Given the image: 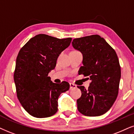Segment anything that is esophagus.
<instances>
[{"label":"esophagus","mask_w":134,"mask_h":134,"mask_svg":"<svg viewBox=\"0 0 134 134\" xmlns=\"http://www.w3.org/2000/svg\"><path fill=\"white\" fill-rule=\"evenodd\" d=\"M77 88V85H76L70 83V90H72L74 88Z\"/></svg>","instance_id":"34e87169"}]
</instances>
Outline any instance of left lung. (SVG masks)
Here are the masks:
<instances>
[{"label":"left lung","mask_w":134,"mask_h":134,"mask_svg":"<svg viewBox=\"0 0 134 134\" xmlns=\"http://www.w3.org/2000/svg\"><path fill=\"white\" fill-rule=\"evenodd\" d=\"M75 50L82 54L79 74L91 80L88 88H78L82 96L77 100L79 111L87 116H99L109 111L118 94L121 72L116 52L97 35L74 39Z\"/></svg>","instance_id":"obj_1"}]
</instances>
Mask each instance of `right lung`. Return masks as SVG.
Returning a JSON list of instances; mask_svg holds the SVG:
<instances>
[{
    "label": "right lung",
    "mask_w": 134,
    "mask_h": 134,
    "mask_svg": "<svg viewBox=\"0 0 134 134\" xmlns=\"http://www.w3.org/2000/svg\"><path fill=\"white\" fill-rule=\"evenodd\" d=\"M71 41V38L58 39L40 34L30 39L18 52L14 72L16 94L31 116H53L58 110L60 94L69 90L68 82L55 83L48 74L55 69L59 55Z\"/></svg>",
    "instance_id": "1"
}]
</instances>
